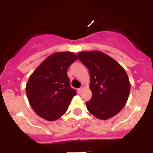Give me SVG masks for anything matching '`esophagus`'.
I'll list each match as a JSON object with an SVG mask.
<instances>
[{
	"label": "esophagus",
	"instance_id": "obj_1",
	"mask_svg": "<svg viewBox=\"0 0 153 153\" xmlns=\"http://www.w3.org/2000/svg\"><path fill=\"white\" fill-rule=\"evenodd\" d=\"M82 91H83V88H78V94H80Z\"/></svg>",
	"mask_w": 153,
	"mask_h": 153
}]
</instances>
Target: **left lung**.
<instances>
[{"mask_svg":"<svg viewBox=\"0 0 153 153\" xmlns=\"http://www.w3.org/2000/svg\"><path fill=\"white\" fill-rule=\"evenodd\" d=\"M90 73L92 97L85 102L91 115L107 120L123 108L128 99L131 83L124 68L114 59L100 51L77 54Z\"/></svg>","mask_w":153,"mask_h":153,"instance_id":"left-lung-1","label":"left lung"}]
</instances>
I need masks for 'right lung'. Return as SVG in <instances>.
<instances>
[{
    "mask_svg": "<svg viewBox=\"0 0 153 153\" xmlns=\"http://www.w3.org/2000/svg\"><path fill=\"white\" fill-rule=\"evenodd\" d=\"M77 59L73 52H56L48 56L30 75L26 94L38 116L53 121L68 110L76 91L70 87L67 71Z\"/></svg>",
    "mask_w": 153,
    "mask_h": 153,
    "instance_id": "1",
    "label": "right lung"
}]
</instances>
